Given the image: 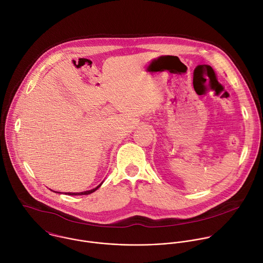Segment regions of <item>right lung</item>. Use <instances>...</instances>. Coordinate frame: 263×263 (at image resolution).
Listing matches in <instances>:
<instances>
[{
    "instance_id": "1",
    "label": "right lung",
    "mask_w": 263,
    "mask_h": 263,
    "mask_svg": "<svg viewBox=\"0 0 263 263\" xmlns=\"http://www.w3.org/2000/svg\"><path fill=\"white\" fill-rule=\"evenodd\" d=\"M102 184H103V182H102L100 185H98L96 188L90 189V190H87V191H83V192H67V194H68V195H87V194H90V193L95 192L98 188L101 187ZM57 193H60V192H57Z\"/></svg>"
}]
</instances>
